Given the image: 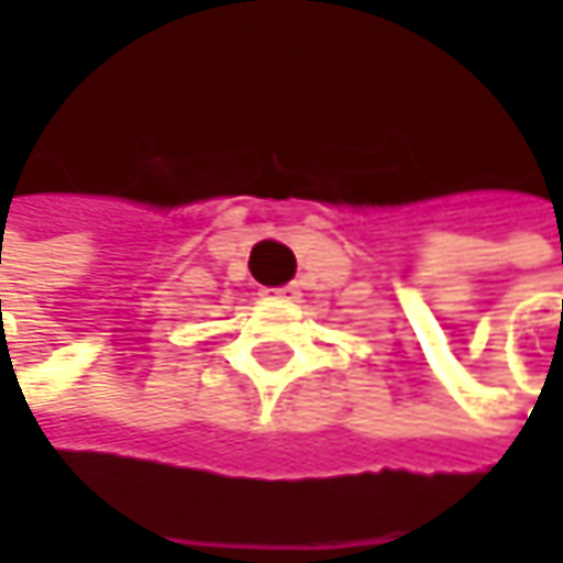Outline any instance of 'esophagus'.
<instances>
[{"label":"esophagus","instance_id":"34e87169","mask_svg":"<svg viewBox=\"0 0 563 563\" xmlns=\"http://www.w3.org/2000/svg\"><path fill=\"white\" fill-rule=\"evenodd\" d=\"M267 296H274V299H296V289L292 286H280V289H264Z\"/></svg>","mask_w":563,"mask_h":563}]
</instances>
